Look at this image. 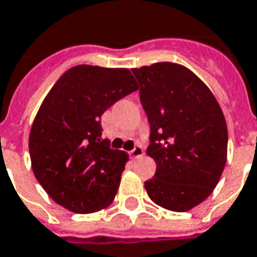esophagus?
<instances>
[{
	"label": "esophagus",
	"mask_w": 257,
	"mask_h": 257,
	"mask_svg": "<svg viewBox=\"0 0 257 257\" xmlns=\"http://www.w3.org/2000/svg\"><path fill=\"white\" fill-rule=\"evenodd\" d=\"M130 157L134 159H139V158H143L144 157V148L141 146H137L133 151H130Z\"/></svg>",
	"instance_id": "1"
}]
</instances>
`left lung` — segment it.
<instances>
[{
  "instance_id": "obj_1",
  "label": "left lung",
  "mask_w": 257,
  "mask_h": 257,
  "mask_svg": "<svg viewBox=\"0 0 257 257\" xmlns=\"http://www.w3.org/2000/svg\"><path fill=\"white\" fill-rule=\"evenodd\" d=\"M151 127L147 155L157 164L144 183L150 199L185 213L213 193L226 164L228 128L217 99L196 74L176 63L133 68Z\"/></svg>"
}]
</instances>
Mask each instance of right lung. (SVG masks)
Here are the masks:
<instances>
[{
	"instance_id": "obj_1",
	"label": "right lung",
	"mask_w": 257,
	"mask_h": 257,
	"mask_svg": "<svg viewBox=\"0 0 257 257\" xmlns=\"http://www.w3.org/2000/svg\"><path fill=\"white\" fill-rule=\"evenodd\" d=\"M137 89L127 68L82 64L65 71L46 95L29 154L37 182L57 204L77 214L110 206L128 155L102 140L100 116Z\"/></svg>"
}]
</instances>
